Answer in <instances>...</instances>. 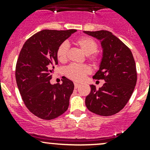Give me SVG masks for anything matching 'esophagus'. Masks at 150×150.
<instances>
[{"label":"esophagus","mask_w":150,"mask_h":150,"mask_svg":"<svg viewBox=\"0 0 150 150\" xmlns=\"http://www.w3.org/2000/svg\"><path fill=\"white\" fill-rule=\"evenodd\" d=\"M74 86H75V88H78V87H79L80 84L78 83H76V82H75V83H74Z\"/></svg>","instance_id":"esophagus-1"}]
</instances>
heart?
<instances>
[{
	"instance_id": "b5f03b06",
	"label": "heart",
	"mask_w": 150,
	"mask_h": 150,
	"mask_svg": "<svg viewBox=\"0 0 150 150\" xmlns=\"http://www.w3.org/2000/svg\"><path fill=\"white\" fill-rule=\"evenodd\" d=\"M75 43L80 47L81 50L88 55V59L93 64H96L100 60L99 53L97 52L98 43L92 38L83 36L75 40ZM69 51V45L67 42H63L57 51V59L59 62L64 63L67 60V54ZM91 69L86 64H72L65 69L67 77L75 81H81L84 79L86 75L90 72Z\"/></svg>"
}]
</instances>
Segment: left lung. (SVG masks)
<instances>
[{
    "instance_id": "8db88e82",
    "label": "left lung",
    "mask_w": 150,
    "mask_h": 150,
    "mask_svg": "<svg viewBox=\"0 0 150 150\" xmlns=\"http://www.w3.org/2000/svg\"><path fill=\"white\" fill-rule=\"evenodd\" d=\"M84 33L101 41L103 56L99 69L93 78L105 81L99 89L91 85V92L86 98V107L99 115H113L128 103L137 84L134 57L130 48L111 32Z\"/></svg>"
}]
</instances>
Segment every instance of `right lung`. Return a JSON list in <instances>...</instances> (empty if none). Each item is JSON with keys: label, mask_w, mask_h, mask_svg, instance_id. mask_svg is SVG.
I'll return each instance as SVG.
<instances>
[{"label": "right lung", "mask_w": 150, "mask_h": 150, "mask_svg": "<svg viewBox=\"0 0 150 150\" xmlns=\"http://www.w3.org/2000/svg\"><path fill=\"white\" fill-rule=\"evenodd\" d=\"M76 30H43L28 39L16 65V84L27 108L39 118L52 120L65 112L74 90L72 81L64 77L62 83L51 84L57 51Z\"/></svg>", "instance_id": "obj_1"}]
</instances>
